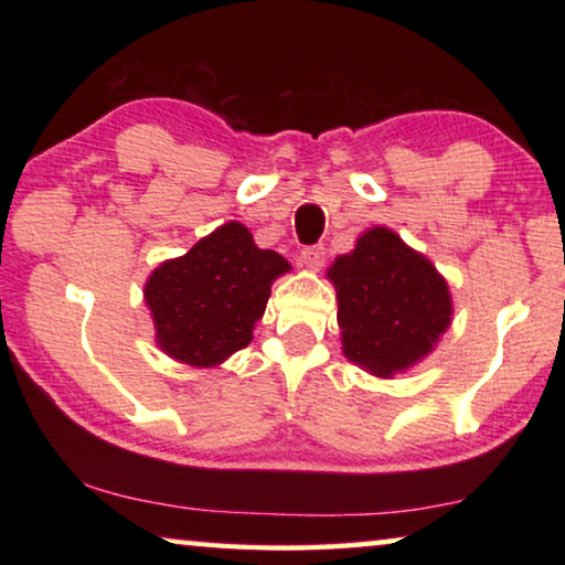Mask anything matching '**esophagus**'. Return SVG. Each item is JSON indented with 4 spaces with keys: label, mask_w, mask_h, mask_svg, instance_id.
I'll use <instances>...</instances> for the list:
<instances>
[{
    "label": "esophagus",
    "mask_w": 565,
    "mask_h": 565,
    "mask_svg": "<svg viewBox=\"0 0 565 565\" xmlns=\"http://www.w3.org/2000/svg\"><path fill=\"white\" fill-rule=\"evenodd\" d=\"M323 262H327V249H323V246H306V249L300 252V265L311 269V273H319Z\"/></svg>",
    "instance_id": "esophagus-1"
}]
</instances>
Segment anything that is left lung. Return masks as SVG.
<instances>
[{
    "label": "left lung",
    "instance_id": "obj_1",
    "mask_svg": "<svg viewBox=\"0 0 565 565\" xmlns=\"http://www.w3.org/2000/svg\"><path fill=\"white\" fill-rule=\"evenodd\" d=\"M342 352L375 377L406 373L452 323L450 285L396 231L373 226L327 269Z\"/></svg>",
    "mask_w": 565,
    "mask_h": 565
}]
</instances>
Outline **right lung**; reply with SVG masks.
<instances>
[{"label": "right lung", "mask_w": 565, "mask_h": 565, "mask_svg": "<svg viewBox=\"0 0 565 565\" xmlns=\"http://www.w3.org/2000/svg\"><path fill=\"white\" fill-rule=\"evenodd\" d=\"M290 262L259 249L252 231L228 221L146 280L159 350L190 367H218L252 342L277 277Z\"/></svg>", "instance_id": "1"}]
</instances>
